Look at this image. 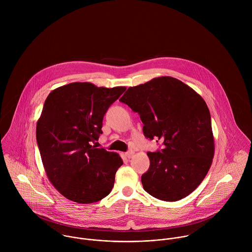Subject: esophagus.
Returning a JSON list of instances; mask_svg holds the SVG:
<instances>
[{"instance_id": "obj_1", "label": "esophagus", "mask_w": 252, "mask_h": 252, "mask_svg": "<svg viewBox=\"0 0 252 252\" xmlns=\"http://www.w3.org/2000/svg\"><path fill=\"white\" fill-rule=\"evenodd\" d=\"M125 155H126V157H127L128 159H130V158H132V157H133V155H134V151H133V150H129V151H127V152L125 153Z\"/></svg>"}]
</instances>
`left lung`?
<instances>
[{
    "label": "left lung",
    "mask_w": 252,
    "mask_h": 252,
    "mask_svg": "<svg viewBox=\"0 0 252 252\" xmlns=\"http://www.w3.org/2000/svg\"><path fill=\"white\" fill-rule=\"evenodd\" d=\"M119 101L139 113L145 138L164 145L147 152L144 190L168 202L188 196L205 179L215 155L211 113L204 99L179 79L161 76L129 87Z\"/></svg>",
    "instance_id": "left-lung-1"
}]
</instances>
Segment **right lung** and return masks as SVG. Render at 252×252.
<instances>
[{
    "label": "right lung",
    "mask_w": 252,
    "mask_h": 252,
    "mask_svg": "<svg viewBox=\"0 0 252 252\" xmlns=\"http://www.w3.org/2000/svg\"><path fill=\"white\" fill-rule=\"evenodd\" d=\"M125 90L72 82L47 96L36 124V143L48 180L67 199L91 204L110 193L123 161L92 144L103 133L108 108Z\"/></svg>",
    "instance_id": "1"
}]
</instances>
